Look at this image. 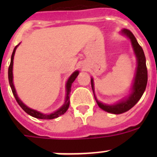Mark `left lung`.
Listing matches in <instances>:
<instances>
[{
	"mask_svg": "<svg viewBox=\"0 0 157 157\" xmlns=\"http://www.w3.org/2000/svg\"><path fill=\"white\" fill-rule=\"evenodd\" d=\"M121 33L130 39L134 53H135L136 57H137L138 67H137L135 78H134L132 89H131V94L129 95L128 98H125L124 100H122L120 102H118L115 105H105V104L100 102L96 98V96L94 94V79L91 78V86H92L93 92H94V98L97 101V104L101 109H103L104 111L109 112V113H112V114H121L123 112H127L131 108H133L136 104L138 103V101L141 99V96L143 95L145 88H146L147 81H148L146 60H145L143 49L140 46V45L136 40L135 37L130 30H127V29H123V30H122Z\"/></svg>",
	"mask_w": 157,
	"mask_h": 157,
	"instance_id": "8db88e82",
	"label": "left lung"
}]
</instances>
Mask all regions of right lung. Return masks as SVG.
Segmentation results:
<instances>
[{
    "label": "right lung",
    "instance_id": "add662e5",
    "mask_svg": "<svg viewBox=\"0 0 157 157\" xmlns=\"http://www.w3.org/2000/svg\"><path fill=\"white\" fill-rule=\"evenodd\" d=\"M18 45H16L14 48L13 52L12 54V57H11V63L9 67H8V81H9V84H10L11 89H12V94H13L14 97L16 98L17 103L19 104V106L21 107L22 109L27 112V114H29L30 116H33L34 118H37V119H41V120H52V119H55V118L59 117V116L61 115H63L65 112H67V110L68 109L69 105H70V95L69 94L71 93V84L73 83V82L75 80V78H77L78 75V71H75L69 77L68 80L66 84V98H65V102L64 105L60 108L59 109H58L57 111L54 112L53 113H51V114H43V113H41L40 112H37V111L34 110V109H31L30 108L25 105L22 102V101L18 98L17 94H16V89H15V86H14L13 84V74H12V68H13V59H14V55H15V52H16V49L17 48Z\"/></svg>",
    "mask_w": 157,
    "mask_h": 157
}]
</instances>
